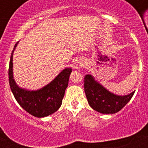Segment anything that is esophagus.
<instances>
[{"label": "esophagus", "instance_id": "34e87169", "mask_svg": "<svg viewBox=\"0 0 148 148\" xmlns=\"http://www.w3.org/2000/svg\"><path fill=\"white\" fill-rule=\"evenodd\" d=\"M84 62H81L80 63V66H81V68H82V69H84V68L85 67V66H84Z\"/></svg>", "mask_w": 148, "mask_h": 148}]
</instances>
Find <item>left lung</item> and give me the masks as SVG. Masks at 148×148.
<instances>
[{
	"label": "left lung",
	"instance_id": "obj_1",
	"mask_svg": "<svg viewBox=\"0 0 148 148\" xmlns=\"http://www.w3.org/2000/svg\"><path fill=\"white\" fill-rule=\"evenodd\" d=\"M84 92L89 104L94 110L104 114H113L127 104L135 92L118 95L110 92L91 75H86L84 80Z\"/></svg>",
	"mask_w": 148,
	"mask_h": 148
}]
</instances>
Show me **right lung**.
Returning a JSON list of instances; mask_svg holds the SVG:
<instances>
[{
  "label": "right lung",
  "mask_w": 148,
  "mask_h": 148,
  "mask_svg": "<svg viewBox=\"0 0 148 148\" xmlns=\"http://www.w3.org/2000/svg\"><path fill=\"white\" fill-rule=\"evenodd\" d=\"M18 41L12 52L9 66V81L12 92L20 106L32 116L41 118L53 114L62 104L65 90L68 86L71 68H65L54 80L38 90H27L17 85L13 78V53Z\"/></svg>",
  "instance_id": "obj_1"
}]
</instances>
